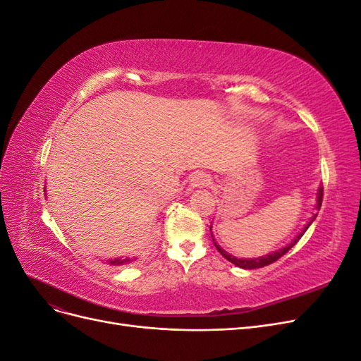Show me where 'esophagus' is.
<instances>
[{"label":"esophagus","instance_id":"esophagus-1","mask_svg":"<svg viewBox=\"0 0 361 361\" xmlns=\"http://www.w3.org/2000/svg\"><path fill=\"white\" fill-rule=\"evenodd\" d=\"M212 183V179L209 174L206 173H195L194 176L190 180V188L191 190H202V188H207Z\"/></svg>","mask_w":361,"mask_h":361}]
</instances>
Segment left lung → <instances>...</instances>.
Returning <instances> with one entry per match:
<instances>
[{"instance_id": "obj_1", "label": "left lung", "mask_w": 361, "mask_h": 361, "mask_svg": "<svg viewBox=\"0 0 361 361\" xmlns=\"http://www.w3.org/2000/svg\"><path fill=\"white\" fill-rule=\"evenodd\" d=\"M322 191H324V190H322V187H319V188H318V194H316V204H314L316 211H319V209H321V204H322ZM316 216H318V212H314V214L310 216V220L307 221V224L304 226L302 231H301L297 236H295L289 244H286L285 247H281V248H279V250H276V251H272V253H268V255H265V256H260V257H253V259L236 257V256H233V255H231V253H227L226 250H223L220 245H218V244L215 243L214 235H212V226H211V236H212V241H214V244H215L216 250L220 251V253L223 255V257H226L228 262H232L233 265H236V267H239V268H243V269H255V268L267 267V265L272 264V262L279 260L283 255H286L288 251H289L295 244H297V243L300 241V238L305 233V231H307V228L310 227V224L316 220Z\"/></svg>"}]
</instances>
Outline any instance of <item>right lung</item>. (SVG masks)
I'll use <instances>...</instances> for the list:
<instances>
[{"label": "right lung", "instance_id": "right-lung-1", "mask_svg": "<svg viewBox=\"0 0 361 361\" xmlns=\"http://www.w3.org/2000/svg\"><path fill=\"white\" fill-rule=\"evenodd\" d=\"M47 188V187H45ZM137 257H116V259H108L106 264L108 265H114V267H118V265H128V264H133V262H135Z\"/></svg>", "mask_w": 361, "mask_h": 361}]
</instances>
